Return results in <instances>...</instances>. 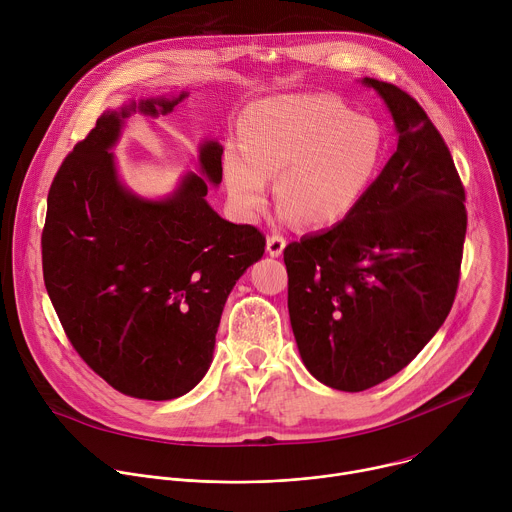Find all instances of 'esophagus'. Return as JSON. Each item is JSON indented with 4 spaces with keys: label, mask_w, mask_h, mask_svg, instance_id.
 <instances>
[{
    "label": "esophagus",
    "mask_w": 512,
    "mask_h": 512,
    "mask_svg": "<svg viewBox=\"0 0 512 512\" xmlns=\"http://www.w3.org/2000/svg\"><path fill=\"white\" fill-rule=\"evenodd\" d=\"M285 249V239L281 235H269L267 237V253L271 257H279Z\"/></svg>",
    "instance_id": "obj_1"
}]
</instances>
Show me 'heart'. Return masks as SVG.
Returning a JSON list of instances; mask_svg holds the SVG:
<instances>
[{
  "instance_id": "b5f03b06",
  "label": "heart",
  "mask_w": 512,
  "mask_h": 512,
  "mask_svg": "<svg viewBox=\"0 0 512 512\" xmlns=\"http://www.w3.org/2000/svg\"><path fill=\"white\" fill-rule=\"evenodd\" d=\"M387 135L330 95H291L257 103L243 123V143L223 150V180L235 208L253 218L275 196L285 218L330 227L352 214L381 174Z\"/></svg>"
}]
</instances>
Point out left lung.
Returning <instances> with one entry per match:
<instances>
[{
    "instance_id": "1",
    "label": "left lung",
    "mask_w": 512,
    "mask_h": 512,
    "mask_svg": "<svg viewBox=\"0 0 512 512\" xmlns=\"http://www.w3.org/2000/svg\"><path fill=\"white\" fill-rule=\"evenodd\" d=\"M360 83L385 101L397 152L344 221L283 251L300 356L348 393L397 375L446 322L468 223L452 154L421 105L391 83Z\"/></svg>"
}]
</instances>
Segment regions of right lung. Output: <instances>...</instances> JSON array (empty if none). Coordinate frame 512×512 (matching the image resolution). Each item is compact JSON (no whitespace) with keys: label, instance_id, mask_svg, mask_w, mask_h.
Here are the masks:
<instances>
[{"label":"right lung","instance_id":"add662e5","mask_svg":"<svg viewBox=\"0 0 512 512\" xmlns=\"http://www.w3.org/2000/svg\"><path fill=\"white\" fill-rule=\"evenodd\" d=\"M190 93L129 101L105 111L75 145L50 192L42 271L75 350L123 395L168 401L206 375L225 302L263 257L265 237L206 202L223 180V145L198 148L200 174L152 200L117 174L111 148L133 113L168 115Z\"/></svg>","mask_w":512,"mask_h":512}]
</instances>
